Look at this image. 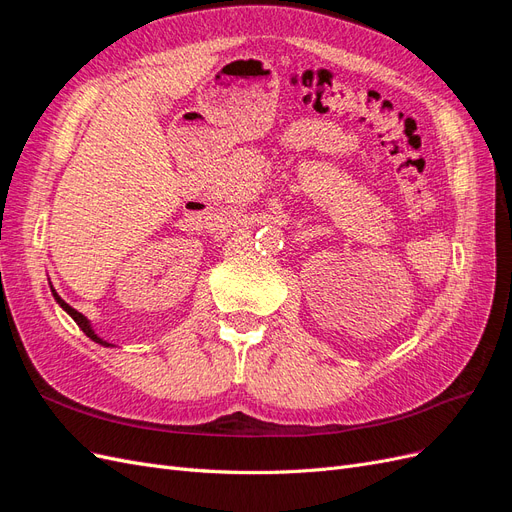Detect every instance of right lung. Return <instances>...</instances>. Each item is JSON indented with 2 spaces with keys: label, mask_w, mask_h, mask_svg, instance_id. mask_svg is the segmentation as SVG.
<instances>
[{
  "label": "right lung",
  "mask_w": 512,
  "mask_h": 512,
  "mask_svg": "<svg viewBox=\"0 0 512 512\" xmlns=\"http://www.w3.org/2000/svg\"><path fill=\"white\" fill-rule=\"evenodd\" d=\"M51 292H53L55 301L59 303V307L64 309V312H66V314H68V316H70V318H72L76 324H79V329H81V331H83V333H85L89 339H94L96 344H100V346H104V348H111V346H113V344H108L106 339H102V337H100V335L94 331V327H91V322H89V320H87V318H85L81 312H76L74 307H70V305H68L64 299H61L59 294L55 292V288H53V286H51Z\"/></svg>",
  "instance_id": "1"
}]
</instances>
